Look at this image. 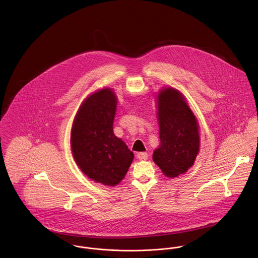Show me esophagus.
Returning <instances> with one entry per match:
<instances>
[{
    "label": "esophagus",
    "mask_w": 258,
    "mask_h": 258,
    "mask_svg": "<svg viewBox=\"0 0 258 258\" xmlns=\"http://www.w3.org/2000/svg\"><path fill=\"white\" fill-rule=\"evenodd\" d=\"M137 157L139 160H146L148 157V154L146 152H138L137 153Z\"/></svg>",
    "instance_id": "34e87169"
}]
</instances>
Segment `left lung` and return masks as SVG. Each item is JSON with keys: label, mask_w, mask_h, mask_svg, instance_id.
Wrapping results in <instances>:
<instances>
[{"label": "left lung", "mask_w": 258, "mask_h": 258, "mask_svg": "<svg viewBox=\"0 0 258 258\" xmlns=\"http://www.w3.org/2000/svg\"><path fill=\"white\" fill-rule=\"evenodd\" d=\"M156 101L160 145L152 158L165 176L176 178L194 166L199 154V122L177 89L162 88Z\"/></svg>", "instance_id": "1"}]
</instances>
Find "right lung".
<instances>
[{
	"label": "right lung",
	"mask_w": 258,
	"mask_h": 258,
	"mask_svg": "<svg viewBox=\"0 0 258 258\" xmlns=\"http://www.w3.org/2000/svg\"><path fill=\"white\" fill-rule=\"evenodd\" d=\"M117 96L103 88L86 97L71 133L73 156L82 173L104 185L115 186L124 178L134 153L113 132Z\"/></svg>",
	"instance_id": "right-lung-1"
}]
</instances>
